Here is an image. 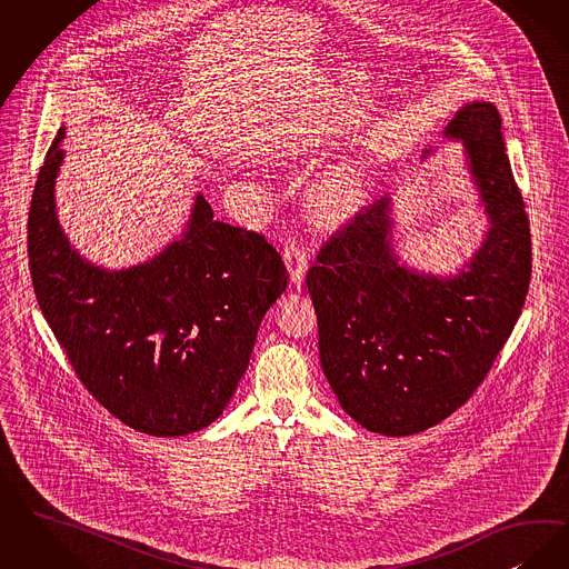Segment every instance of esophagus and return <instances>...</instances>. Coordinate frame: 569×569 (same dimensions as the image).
I'll list each match as a JSON object with an SVG mask.
<instances>
[{
	"label": "esophagus",
	"instance_id": "esophagus-1",
	"mask_svg": "<svg viewBox=\"0 0 569 569\" xmlns=\"http://www.w3.org/2000/svg\"><path fill=\"white\" fill-rule=\"evenodd\" d=\"M283 262L288 267V273H290V281L295 286H300L305 273H307V267H309V258H307V251L298 243V241H288L286 248H283Z\"/></svg>",
	"mask_w": 569,
	"mask_h": 569
}]
</instances>
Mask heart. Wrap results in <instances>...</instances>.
Returning <instances> with one entry per match:
<instances>
[{
    "label": "heart",
    "instance_id": "obj_1",
    "mask_svg": "<svg viewBox=\"0 0 569 569\" xmlns=\"http://www.w3.org/2000/svg\"><path fill=\"white\" fill-rule=\"evenodd\" d=\"M318 197L330 207H341L351 197V180L345 173H330L319 183Z\"/></svg>",
    "mask_w": 569,
    "mask_h": 569
}]
</instances>
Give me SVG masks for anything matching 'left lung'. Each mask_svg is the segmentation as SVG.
Wrapping results in <instances>:
<instances>
[{
	"label": "left lung",
	"instance_id": "1",
	"mask_svg": "<svg viewBox=\"0 0 569 569\" xmlns=\"http://www.w3.org/2000/svg\"><path fill=\"white\" fill-rule=\"evenodd\" d=\"M442 136L461 141L489 222L470 262L449 277L400 262L383 197L339 230L307 273L323 375L342 410L383 436L423 432L459 409L508 341L529 290V220L496 106L466 103Z\"/></svg>",
	"mask_w": 569,
	"mask_h": 569
}]
</instances>
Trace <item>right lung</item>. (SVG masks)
<instances>
[{
	"instance_id": "1",
	"label": "right lung",
	"mask_w": 569,
	"mask_h": 569,
	"mask_svg": "<svg viewBox=\"0 0 569 569\" xmlns=\"http://www.w3.org/2000/svg\"><path fill=\"white\" fill-rule=\"evenodd\" d=\"M59 129L27 224L33 292L78 379L137 432H199L227 409L250 365L258 326L288 286L258 232L213 218L197 194L182 237L120 271L92 264L57 218Z\"/></svg>"
}]
</instances>
